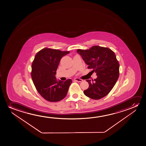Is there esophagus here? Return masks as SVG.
Returning a JSON list of instances; mask_svg holds the SVG:
<instances>
[{"mask_svg":"<svg viewBox=\"0 0 146 146\" xmlns=\"http://www.w3.org/2000/svg\"><path fill=\"white\" fill-rule=\"evenodd\" d=\"M74 81H77V82H81L83 81V80L82 79H79V78H75L74 79Z\"/></svg>","mask_w":146,"mask_h":146,"instance_id":"34e87169","label":"esophagus"}]
</instances>
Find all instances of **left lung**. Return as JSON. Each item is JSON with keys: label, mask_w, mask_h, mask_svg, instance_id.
I'll use <instances>...</instances> for the list:
<instances>
[{"label": "left lung", "mask_w": 146, "mask_h": 146, "mask_svg": "<svg viewBox=\"0 0 146 146\" xmlns=\"http://www.w3.org/2000/svg\"><path fill=\"white\" fill-rule=\"evenodd\" d=\"M88 69L97 74L94 80H87L89 87L84 91L89 98L99 100L107 95L114 87L119 76V63L116 55L107 47L94 46L89 49H78Z\"/></svg>", "instance_id": "8db88e82"}]
</instances>
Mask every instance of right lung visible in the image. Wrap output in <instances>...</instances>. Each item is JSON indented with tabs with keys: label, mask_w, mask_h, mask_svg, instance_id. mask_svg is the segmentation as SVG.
I'll return each instance as SVG.
<instances>
[{
	"label": "right lung",
	"mask_w": 146,
	"mask_h": 146,
	"mask_svg": "<svg viewBox=\"0 0 146 146\" xmlns=\"http://www.w3.org/2000/svg\"><path fill=\"white\" fill-rule=\"evenodd\" d=\"M69 52L45 48L35 55L31 66L32 81L38 93L48 101L58 102L67 95L72 80L57 81L55 75L61 59Z\"/></svg>",
	"instance_id": "add662e5"
}]
</instances>
